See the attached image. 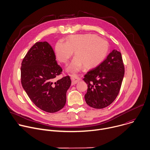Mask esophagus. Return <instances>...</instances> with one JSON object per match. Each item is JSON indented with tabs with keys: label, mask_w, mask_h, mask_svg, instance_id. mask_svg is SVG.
Here are the masks:
<instances>
[{
	"label": "esophagus",
	"mask_w": 150,
	"mask_h": 150,
	"mask_svg": "<svg viewBox=\"0 0 150 150\" xmlns=\"http://www.w3.org/2000/svg\"><path fill=\"white\" fill-rule=\"evenodd\" d=\"M71 79L72 85H74L76 84L80 80V78L76 75H71Z\"/></svg>",
	"instance_id": "34e87169"
}]
</instances>
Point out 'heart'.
<instances>
[{
  "label": "heart",
  "mask_w": 150,
  "mask_h": 150,
  "mask_svg": "<svg viewBox=\"0 0 150 150\" xmlns=\"http://www.w3.org/2000/svg\"><path fill=\"white\" fill-rule=\"evenodd\" d=\"M109 51L108 42L92 34L71 35L66 42L59 41L55 46L57 60L65 65L75 52V57L69 68L73 72H78L83 67L86 69L98 67L105 59Z\"/></svg>",
  "instance_id": "obj_1"
}]
</instances>
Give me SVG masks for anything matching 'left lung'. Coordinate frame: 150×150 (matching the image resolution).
<instances>
[{
	"instance_id": "obj_1",
	"label": "left lung",
	"mask_w": 150,
	"mask_h": 150,
	"mask_svg": "<svg viewBox=\"0 0 150 150\" xmlns=\"http://www.w3.org/2000/svg\"><path fill=\"white\" fill-rule=\"evenodd\" d=\"M125 74L121 53L113 50L98 67L84 75L88 89L85 94L87 104L94 109L111 104L119 94Z\"/></svg>"
}]
</instances>
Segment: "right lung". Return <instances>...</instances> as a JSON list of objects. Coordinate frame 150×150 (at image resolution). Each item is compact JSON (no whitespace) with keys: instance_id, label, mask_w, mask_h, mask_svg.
I'll return each mask as SVG.
<instances>
[{"instance_id":"add662e5","label":"right lung","mask_w":150,"mask_h":150,"mask_svg":"<svg viewBox=\"0 0 150 150\" xmlns=\"http://www.w3.org/2000/svg\"><path fill=\"white\" fill-rule=\"evenodd\" d=\"M62 71L47 41L36 42L24 57L21 67V83L30 100L41 110L55 113L65 106L71 80L67 75L55 81Z\"/></svg>"}]
</instances>
